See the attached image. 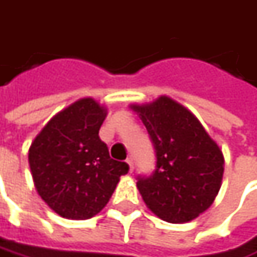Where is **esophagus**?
Returning a JSON list of instances; mask_svg holds the SVG:
<instances>
[{"label":"esophagus","mask_w":257,"mask_h":257,"mask_svg":"<svg viewBox=\"0 0 257 257\" xmlns=\"http://www.w3.org/2000/svg\"><path fill=\"white\" fill-rule=\"evenodd\" d=\"M126 164H128L129 167V173H132V171H134V160H132V158H128V160H126Z\"/></svg>","instance_id":"esophagus-1"}]
</instances>
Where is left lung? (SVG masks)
<instances>
[{"label":"left lung","instance_id":"1","mask_svg":"<svg viewBox=\"0 0 257 257\" xmlns=\"http://www.w3.org/2000/svg\"><path fill=\"white\" fill-rule=\"evenodd\" d=\"M150 134L157 168L137 187L151 211L168 223H187L214 203L224 173L223 152L198 117L170 96L132 103Z\"/></svg>","mask_w":257,"mask_h":257}]
</instances>
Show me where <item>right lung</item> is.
I'll use <instances>...</instances> for the list:
<instances>
[{"instance_id": "right-lung-1", "label": "right lung", "mask_w": 257, "mask_h": 257, "mask_svg": "<svg viewBox=\"0 0 257 257\" xmlns=\"http://www.w3.org/2000/svg\"><path fill=\"white\" fill-rule=\"evenodd\" d=\"M106 115V106L82 97L56 113L31 142L34 187L62 217L86 220L100 213L128 173V164L112 160L99 138Z\"/></svg>"}]
</instances>
